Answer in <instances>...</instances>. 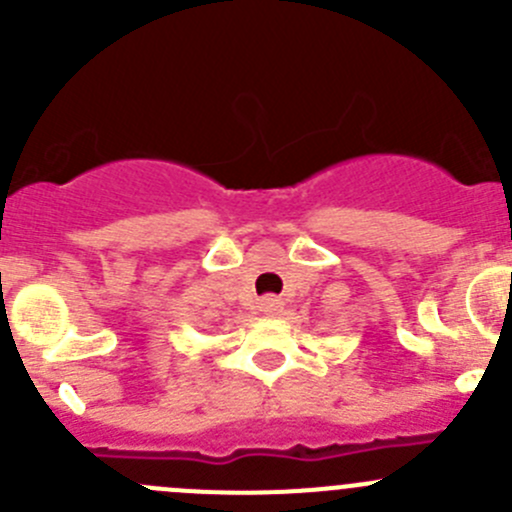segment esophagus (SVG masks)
Wrapping results in <instances>:
<instances>
[{
	"label": "esophagus",
	"instance_id": "34e87169",
	"mask_svg": "<svg viewBox=\"0 0 512 512\" xmlns=\"http://www.w3.org/2000/svg\"><path fill=\"white\" fill-rule=\"evenodd\" d=\"M258 308H261L263 316H278V313L283 311V301H281V298H276V296H266Z\"/></svg>",
	"mask_w": 512,
	"mask_h": 512
}]
</instances>
